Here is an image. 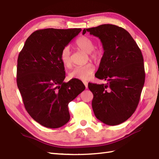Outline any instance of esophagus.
<instances>
[{"label":"esophagus","instance_id":"34e87169","mask_svg":"<svg viewBox=\"0 0 159 159\" xmlns=\"http://www.w3.org/2000/svg\"><path fill=\"white\" fill-rule=\"evenodd\" d=\"M83 83H84V85H85V86L86 88L87 89V87H88V83L86 82V81H84V82H83Z\"/></svg>","mask_w":159,"mask_h":159}]
</instances>
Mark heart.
Here are the masks:
<instances>
[{
	"instance_id": "obj_1",
	"label": "heart",
	"mask_w": 159,
	"mask_h": 159,
	"mask_svg": "<svg viewBox=\"0 0 159 159\" xmlns=\"http://www.w3.org/2000/svg\"><path fill=\"white\" fill-rule=\"evenodd\" d=\"M75 45L78 49L89 54L90 58L95 61H99L102 56V50L94 49V42L89 37H79L76 40ZM60 59L63 65L66 67L69 68L72 66L70 49L68 46L64 47L62 49L60 54ZM95 67L93 64L88 63L84 66L77 67L73 69L69 73V78L71 79L87 80L92 76Z\"/></svg>"
}]
</instances>
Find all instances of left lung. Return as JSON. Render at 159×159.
I'll return each mask as SVG.
<instances>
[{"label": "left lung", "instance_id": "8db88e82", "mask_svg": "<svg viewBox=\"0 0 159 159\" xmlns=\"http://www.w3.org/2000/svg\"><path fill=\"white\" fill-rule=\"evenodd\" d=\"M98 38L104 54L95 76L106 84L89 83L93 93L92 109L98 120L115 126L135 111L145 82L142 53L130 33L113 25L84 29Z\"/></svg>", "mask_w": 159, "mask_h": 159}]
</instances>
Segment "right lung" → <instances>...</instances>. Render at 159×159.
Here are the masks:
<instances>
[{"label": "right lung", "instance_id": "add662e5", "mask_svg": "<svg viewBox=\"0 0 159 159\" xmlns=\"http://www.w3.org/2000/svg\"><path fill=\"white\" fill-rule=\"evenodd\" d=\"M81 29H45L33 32L20 51L17 65V85L25 107L33 120L50 128L68 122V104L85 90L80 80L63 82L62 49Z\"/></svg>", "mask_w": 159, "mask_h": 159}]
</instances>
